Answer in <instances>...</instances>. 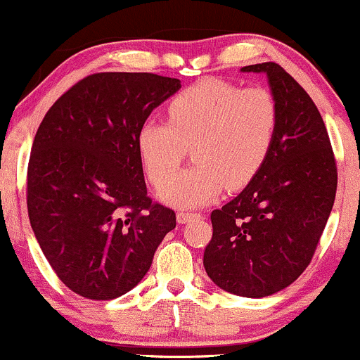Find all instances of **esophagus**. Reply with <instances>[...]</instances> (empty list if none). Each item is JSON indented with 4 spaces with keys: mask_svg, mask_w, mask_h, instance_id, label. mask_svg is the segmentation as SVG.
Returning a JSON list of instances; mask_svg holds the SVG:
<instances>
[{
    "mask_svg": "<svg viewBox=\"0 0 360 360\" xmlns=\"http://www.w3.org/2000/svg\"><path fill=\"white\" fill-rule=\"evenodd\" d=\"M200 214H197V212H185V211H180V212H176V221H179L180 224H187L188 221H192V219H195V217H199Z\"/></svg>",
    "mask_w": 360,
    "mask_h": 360,
    "instance_id": "34e87169",
    "label": "esophagus"
}]
</instances>
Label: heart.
<instances>
[{"instance_id": "b5f03b06", "label": "heart", "mask_w": 360, "mask_h": 360, "mask_svg": "<svg viewBox=\"0 0 360 360\" xmlns=\"http://www.w3.org/2000/svg\"><path fill=\"white\" fill-rule=\"evenodd\" d=\"M168 122L148 120L136 136L149 181L160 185L192 147L193 169L160 188L173 207H200L224 188L236 192L257 179L267 163L278 129V107L269 90L241 88L204 78L176 93L167 105Z\"/></svg>"}]
</instances>
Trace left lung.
<instances>
[{
    "label": "left lung",
    "mask_w": 360,
    "mask_h": 360,
    "mask_svg": "<svg viewBox=\"0 0 360 360\" xmlns=\"http://www.w3.org/2000/svg\"><path fill=\"white\" fill-rule=\"evenodd\" d=\"M265 72L278 107L272 151L257 179L211 214L204 267L216 285L243 297H265L304 272L332 212L337 163L316 105L276 63Z\"/></svg>",
    "instance_id": "left-lung-1"
}]
</instances>
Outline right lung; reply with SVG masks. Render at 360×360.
I'll list each match as a JSON object with an SVG mask.
<instances>
[{
  "label": "right lung",
  "mask_w": 360,
  "mask_h": 360,
  "mask_svg": "<svg viewBox=\"0 0 360 360\" xmlns=\"http://www.w3.org/2000/svg\"><path fill=\"white\" fill-rule=\"evenodd\" d=\"M180 79L95 72L56 100L27 169L28 219L52 270L86 300L136 288L175 212L148 197L136 136Z\"/></svg>",
  "instance_id": "obj_1"
}]
</instances>
